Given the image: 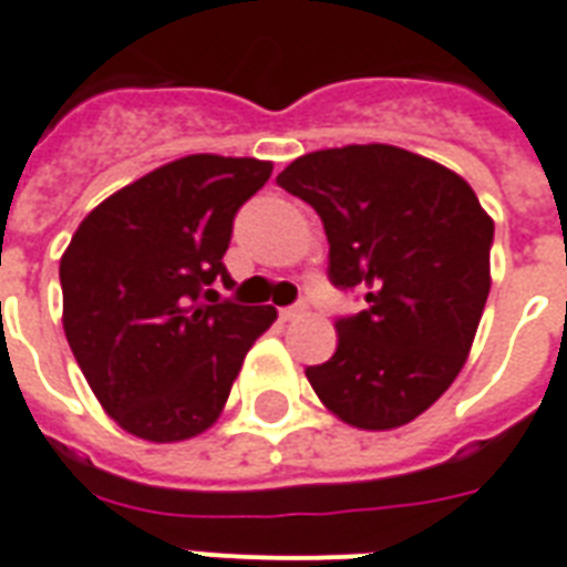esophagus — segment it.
Listing matches in <instances>:
<instances>
[{"mask_svg": "<svg viewBox=\"0 0 567 567\" xmlns=\"http://www.w3.org/2000/svg\"><path fill=\"white\" fill-rule=\"evenodd\" d=\"M302 315H306V306H285V309H279V318H282V321H297Z\"/></svg>", "mask_w": 567, "mask_h": 567, "instance_id": "esophagus-1", "label": "esophagus"}]
</instances>
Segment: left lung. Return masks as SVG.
I'll list each match as a JSON object with an SVG mask.
<instances>
[{"label": "left lung", "instance_id": "obj_1", "mask_svg": "<svg viewBox=\"0 0 567 567\" xmlns=\"http://www.w3.org/2000/svg\"><path fill=\"white\" fill-rule=\"evenodd\" d=\"M276 184L318 210L330 279L369 309L336 321L315 395L344 425L392 431L422 416L461 374L491 293L494 219L437 159L395 145L302 154Z\"/></svg>", "mask_w": 567, "mask_h": 567}]
</instances>
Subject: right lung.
<instances>
[{
    "label": "right lung",
    "mask_w": 567,
    "mask_h": 567,
    "mask_svg": "<svg viewBox=\"0 0 567 567\" xmlns=\"http://www.w3.org/2000/svg\"><path fill=\"white\" fill-rule=\"evenodd\" d=\"M270 159L189 154L103 198L59 261L62 327L106 416L148 443L214 425L274 306L219 302L237 207Z\"/></svg>",
    "instance_id": "add662e5"
}]
</instances>
